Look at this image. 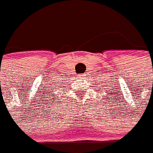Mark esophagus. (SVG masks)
Segmentation results:
<instances>
[{"mask_svg": "<svg viewBox=\"0 0 153 153\" xmlns=\"http://www.w3.org/2000/svg\"><path fill=\"white\" fill-rule=\"evenodd\" d=\"M86 74H82V75H79V79H85V78H86Z\"/></svg>", "mask_w": 153, "mask_h": 153, "instance_id": "34e87169", "label": "esophagus"}]
</instances>
